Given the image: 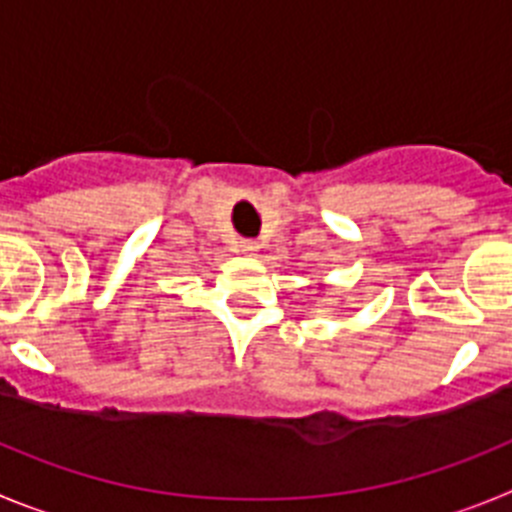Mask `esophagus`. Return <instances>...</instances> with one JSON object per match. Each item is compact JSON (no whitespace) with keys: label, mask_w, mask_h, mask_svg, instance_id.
Here are the masks:
<instances>
[{"label":"esophagus","mask_w":512,"mask_h":512,"mask_svg":"<svg viewBox=\"0 0 512 512\" xmlns=\"http://www.w3.org/2000/svg\"><path fill=\"white\" fill-rule=\"evenodd\" d=\"M239 252L255 257L257 252H260V242H257V239H242V242H239Z\"/></svg>","instance_id":"1"}]
</instances>
